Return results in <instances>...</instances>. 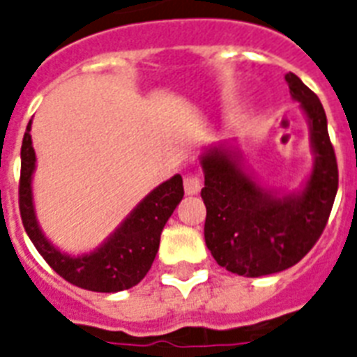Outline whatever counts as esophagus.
Listing matches in <instances>:
<instances>
[{
	"mask_svg": "<svg viewBox=\"0 0 357 357\" xmlns=\"http://www.w3.org/2000/svg\"><path fill=\"white\" fill-rule=\"evenodd\" d=\"M183 187L185 192H187L188 196H194V194H197L202 190V179H199V176H196V174H187L183 179Z\"/></svg>",
	"mask_w": 357,
	"mask_h": 357,
	"instance_id": "34e87169",
	"label": "esophagus"
}]
</instances>
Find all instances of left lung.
<instances>
[{
  "label": "left lung",
  "mask_w": 357,
  "mask_h": 357,
  "mask_svg": "<svg viewBox=\"0 0 357 357\" xmlns=\"http://www.w3.org/2000/svg\"><path fill=\"white\" fill-rule=\"evenodd\" d=\"M285 82L310 130L314 165L303 187L294 192L263 188L232 143L211 145L199 155L205 243L218 265L245 278L296 265L319 239L336 199L337 161L321 101L292 72Z\"/></svg>",
  "instance_id": "obj_1"
}]
</instances>
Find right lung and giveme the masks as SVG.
Segmentation results:
<instances>
[{"mask_svg":"<svg viewBox=\"0 0 357 357\" xmlns=\"http://www.w3.org/2000/svg\"><path fill=\"white\" fill-rule=\"evenodd\" d=\"M31 127L32 121H29L21 145L20 212L23 227L38 252L72 285L92 292H119L132 289L151 271L160 248L161 230L183 199L181 176L176 174L146 194L100 247L79 256L67 254L43 234L38 223L32 196L36 152L32 146Z\"/></svg>","mask_w":357,"mask_h":357,"instance_id":"right-lung-1","label":"right lung"}]
</instances>
